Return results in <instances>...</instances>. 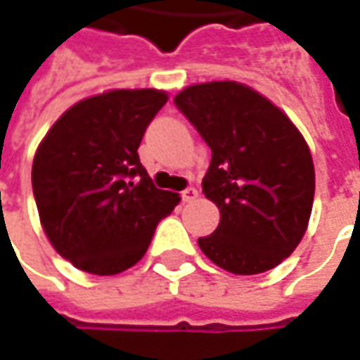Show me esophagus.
<instances>
[{
  "label": "esophagus",
  "instance_id": "1",
  "mask_svg": "<svg viewBox=\"0 0 360 360\" xmlns=\"http://www.w3.org/2000/svg\"><path fill=\"white\" fill-rule=\"evenodd\" d=\"M199 197V191L195 189V187H187V189L183 191V200L185 202H191V200H195Z\"/></svg>",
  "mask_w": 360,
  "mask_h": 360
}]
</instances>
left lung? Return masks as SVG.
<instances>
[{
  "mask_svg": "<svg viewBox=\"0 0 360 360\" xmlns=\"http://www.w3.org/2000/svg\"><path fill=\"white\" fill-rule=\"evenodd\" d=\"M175 106L212 151L202 193L219 207L221 222L199 248L226 272L276 268L302 242L314 207V160L300 129L234 80L187 86Z\"/></svg>",
  "mask_w": 360,
  "mask_h": 360,
  "instance_id": "obj_1",
  "label": "left lung"
}]
</instances>
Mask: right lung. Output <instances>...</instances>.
<instances>
[{
	"mask_svg": "<svg viewBox=\"0 0 360 360\" xmlns=\"http://www.w3.org/2000/svg\"><path fill=\"white\" fill-rule=\"evenodd\" d=\"M167 102L155 88L108 90L60 116L39 143L33 195L46 238L78 270L114 276L138 264L181 197L139 163L149 122Z\"/></svg>",
	"mask_w": 360,
	"mask_h": 360,
	"instance_id": "obj_1",
	"label": "right lung"
}]
</instances>
